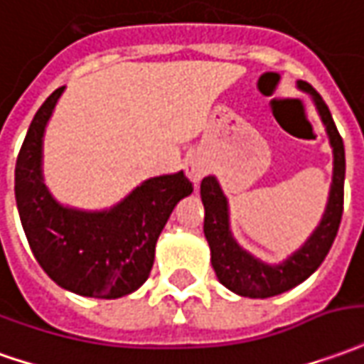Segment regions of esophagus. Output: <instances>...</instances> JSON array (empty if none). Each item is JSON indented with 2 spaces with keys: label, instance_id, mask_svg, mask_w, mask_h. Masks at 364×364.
I'll use <instances>...</instances> for the list:
<instances>
[{
  "label": "esophagus",
  "instance_id": "34e87169",
  "mask_svg": "<svg viewBox=\"0 0 364 364\" xmlns=\"http://www.w3.org/2000/svg\"><path fill=\"white\" fill-rule=\"evenodd\" d=\"M207 164H205V159L199 156H191L185 159V175L189 177L191 181L195 183V185H199L200 179L207 175Z\"/></svg>",
  "mask_w": 364,
  "mask_h": 364
}]
</instances>
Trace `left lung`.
<instances>
[{
    "label": "left lung",
    "mask_w": 364,
    "mask_h": 364,
    "mask_svg": "<svg viewBox=\"0 0 364 364\" xmlns=\"http://www.w3.org/2000/svg\"><path fill=\"white\" fill-rule=\"evenodd\" d=\"M297 88L311 96L315 110L323 122L329 146L333 149V175L323 215L314 232L296 252L278 264H268L244 250L230 230L228 199L215 175L200 181V200L205 207V238L210 248V264L218 282L238 296L264 299L296 288L314 274L331 248L343 217V187H345V146L331 118V112L314 86L297 80Z\"/></svg>",
    "instance_id": "8db88e82"
}]
</instances>
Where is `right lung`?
<instances>
[{"instance_id": "add662e5", "label": "right lung", "mask_w": 364, "mask_h": 364, "mask_svg": "<svg viewBox=\"0 0 364 364\" xmlns=\"http://www.w3.org/2000/svg\"><path fill=\"white\" fill-rule=\"evenodd\" d=\"M65 86L43 102L15 164V200L33 256L57 286L98 299L128 296L149 278L157 238L193 193L183 171L149 177L102 210L58 203L43 177V139Z\"/></svg>"}]
</instances>
